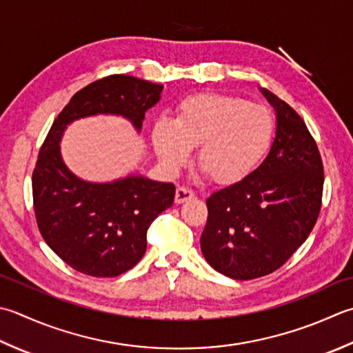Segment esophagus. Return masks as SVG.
<instances>
[{
  "instance_id": "1",
  "label": "esophagus",
  "mask_w": 353,
  "mask_h": 353,
  "mask_svg": "<svg viewBox=\"0 0 353 353\" xmlns=\"http://www.w3.org/2000/svg\"><path fill=\"white\" fill-rule=\"evenodd\" d=\"M192 197H194V192H192L191 190L188 188H183V186H179V188L176 190V196H174V202L177 205H181L183 202H188V200H191Z\"/></svg>"
}]
</instances>
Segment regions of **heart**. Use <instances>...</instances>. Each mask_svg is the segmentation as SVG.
Listing matches in <instances>:
<instances>
[{"mask_svg":"<svg viewBox=\"0 0 353 353\" xmlns=\"http://www.w3.org/2000/svg\"><path fill=\"white\" fill-rule=\"evenodd\" d=\"M274 134V117L260 103L239 96L200 93L177 105L172 121H159L151 143L165 168L176 171L196 150V165L219 185L245 179L260 162Z\"/></svg>","mask_w":353,"mask_h":353,"instance_id":"b5f03b06","label":"heart"}]
</instances>
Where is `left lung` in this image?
<instances>
[{
    "label": "left lung",
    "mask_w": 353,
    "mask_h": 353,
    "mask_svg": "<svg viewBox=\"0 0 353 353\" xmlns=\"http://www.w3.org/2000/svg\"><path fill=\"white\" fill-rule=\"evenodd\" d=\"M277 128L265 161L240 182L206 199L208 222L200 237L205 260L234 280H252L286 263L319 219L323 162L305 121L274 93Z\"/></svg>",
    "instance_id": "left-lung-1"
}]
</instances>
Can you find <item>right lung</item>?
<instances>
[{
    "label": "right lung",
    "mask_w": 353,
    "mask_h": 353,
    "mask_svg": "<svg viewBox=\"0 0 353 353\" xmlns=\"http://www.w3.org/2000/svg\"><path fill=\"white\" fill-rule=\"evenodd\" d=\"M163 85L127 74L107 76L79 90L54 119L33 170V205L41 236L76 271L116 277L139 263L153 220L174 202L172 183L139 172L112 182H88L67 167L61 139L84 117L127 119L141 133L145 113L162 98Z\"/></svg>",
    "instance_id": "obj_1"
}]
</instances>
